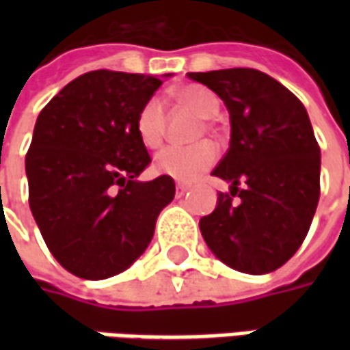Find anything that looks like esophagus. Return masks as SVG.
<instances>
[{"label":"esophagus","instance_id":"34e87169","mask_svg":"<svg viewBox=\"0 0 350 350\" xmlns=\"http://www.w3.org/2000/svg\"><path fill=\"white\" fill-rule=\"evenodd\" d=\"M187 189H189V185H185V183H178V185H176V191H178V195H183V193H185Z\"/></svg>","mask_w":350,"mask_h":350}]
</instances>
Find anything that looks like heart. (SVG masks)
I'll return each mask as SVG.
<instances>
[{
	"mask_svg": "<svg viewBox=\"0 0 350 350\" xmlns=\"http://www.w3.org/2000/svg\"><path fill=\"white\" fill-rule=\"evenodd\" d=\"M176 99L183 107L193 110L200 118H213L219 112V99L215 93L202 86H183L176 92ZM167 129V110L163 100L157 97L148 99L140 107L135 120V131L138 140L148 150H157L165 140ZM217 159V148L212 142H198L193 146H170L157 153L153 167L159 174L170 176L182 182H191L204 174Z\"/></svg>",
	"mask_w": 350,
	"mask_h": 350,
	"instance_id": "1",
	"label": "heart"
}]
</instances>
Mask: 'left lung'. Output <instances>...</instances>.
I'll list each match as a JSON object with an SVG mask.
<instances>
[{
  "instance_id": "1",
  "label": "left lung",
  "mask_w": 350,
  "mask_h": 350,
  "mask_svg": "<svg viewBox=\"0 0 350 350\" xmlns=\"http://www.w3.org/2000/svg\"><path fill=\"white\" fill-rule=\"evenodd\" d=\"M187 77L217 93L230 114V148L212 174L232 185L200 219L202 238L234 270H278L306 240L321 197V148L308 110L257 69Z\"/></svg>"
}]
</instances>
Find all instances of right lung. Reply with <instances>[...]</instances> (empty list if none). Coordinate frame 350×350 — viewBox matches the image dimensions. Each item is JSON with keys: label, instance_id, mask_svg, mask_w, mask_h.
<instances>
[{"label": "right lung", "instance_id": "1", "mask_svg": "<svg viewBox=\"0 0 350 350\" xmlns=\"http://www.w3.org/2000/svg\"><path fill=\"white\" fill-rule=\"evenodd\" d=\"M161 84L152 75L90 71L37 118L26 153L29 208L50 253L79 278L127 270L174 198L170 176L137 180L152 157L135 120Z\"/></svg>", "mask_w": 350, "mask_h": 350}]
</instances>
